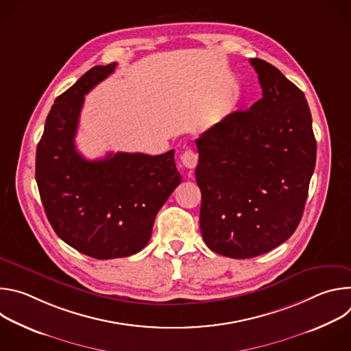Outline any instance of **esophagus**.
<instances>
[{"mask_svg":"<svg viewBox=\"0 0 351 351\" xmlns=\"http://www.w3.org/2000/svg\"><path fill=\"white\" fill-rule=\"evenodd\" d=\"M180 161L183 164V167L189 168V169H194L197 162H198V156L193 152V149H186V152L180 156Z\"/></svg>","mask_w":351,"mask_h":351,"instance_id":"1","label":"esophagus"}]
</instances>
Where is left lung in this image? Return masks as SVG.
<instances>
[{
	"mask_svg": "<svg viewBox=\"0 0 351 351\" xmlns=\"http://www.w3.org/2000/svg\"><path fill=\"white\" fill-rule=\"evenodd\" d=\"M263 98L195 140L199 228L213 252L252 258L287 240L303 217L317 141L304 93L264 60H250Z\"/></svg>",
	"mask_w": 351,
	"mask_h": 351,
	"instance_id": "obj_1",
	"label": "left lung"
}]
</instances>
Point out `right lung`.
<instances>
[{
  "instance_id": "right-lung-1",
  "label": "right lung",
  "mask_w": 351,
  "mask_h": 351,
  "mask_svg": "<svg viewBox=\"0 0 351 351\" xmlns=\"http://www.w3.org/2000/svg\"><path fill=\"white\" fill-rule=\"evenodd\" d=\"M117 62L98 65L56 98L36 152V182L53 229L77 252L111 260L136 254L157 213L180 183L175 152L108 154L88 161L75 145L84 95Z\"/></svg>"
}]
</instances>
